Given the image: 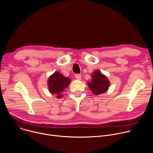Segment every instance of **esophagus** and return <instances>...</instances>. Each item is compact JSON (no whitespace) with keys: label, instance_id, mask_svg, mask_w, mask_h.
Returning a JSON list of instances; mask_svg holds the SVG:
<instances>
[{"label":"esophagus","instance_id":"1","mask_svg":"<svg viewBox=\"0 0 153 153\" xmlns=\"http://www.w3.org/2000/svg\"><path fill=\"white\" fill-rule=\"evenodd\" d=\"M75 77L76 78V79L77 80H81L82 79V76L80 74H76L75 75Z\"/></svg>","mask_w":153,"mask_h":153}]
</instances>
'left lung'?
<instances>
[{
  "mask_svg": "<svg viewBox=\"0 0 153 153\" xmlns=\"http://www.w3.org/2000/svg\"><path fill=\"white\" fill-rule=\"evenodd\" d=\"M88 84L90 90L94 94L99 95L108 90L110 86V82L99 70H96L93 73L91 82H88Z\"/></svg>",
  "mask_w": 153,
  "mask_h": 153,
  "instance_id": "8db88e82",
  "label": "left lung"
}]
</instances>
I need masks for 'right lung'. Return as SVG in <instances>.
<instances>
[{
	"label": "right lung",
	"instance_id": "1",
	"mask_svg": "<svg viewBox=\"0 0 153 153\" xmlns=\"http://www.w3.org/2000/svg\"><path fill=\"white\" fill-rule=\"evenodd\" d=\"M71 79L69 77H65L59 72H55L51 75L48 80V86L50 92L53 94H56L57 98L62 97V92L68 86Z\"/></svg>",
	"mask_w": 153,
	"mask_h": 153
}]
</instances>
